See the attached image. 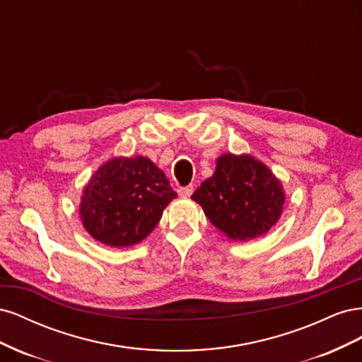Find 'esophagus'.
<instances>
[{
  "label": "esophagus",
  "mask_w": 362,
  "mask_h": 362,
  "mask_svg": "<svg viewBox=\"0 0 362 362\" xmlns=\"http://www.w3.org/2000/svg\"><path fill=\"white\" fill-rule=\"evenodd\" d=\"M192 193H193V185H185V187L178 189V194L181 198H190Z\"/></svg>",
  "instance_id": "esophagus-1"
}]
</instances>
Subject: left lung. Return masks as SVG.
Returning <instances> with one entry per match:
<instances>
[{
  "label": "left lung",
  "mask_w": 362,
  "mask_h": 362,
  "mask_svg": "<svg viewBox=\"0 0 362 362\" xmlns=\"http://www.w3.org/2000/svg\"><path fill=\"white\" fill-rule=\"evenodd\" d=\"M210 222L233 240H252L278 222L284 190L264 164L250 156L217 158L211 178L192 194Z\"/></svg>",
  "instance_id": "obj_1"
}]
</instances>
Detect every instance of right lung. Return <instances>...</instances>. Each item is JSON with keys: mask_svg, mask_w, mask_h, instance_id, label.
<instances>
[{"mask_svg": "<svg viewBox=\"0 0 362 362\" xmlns=\"http://www.w3.org/2000/svg\"><path fill=\"white\" fill-rule=\"evenodd\" d=\"M175 198L166 175L151 160L115 158L98 169L84 189L81 221L98 242L125 247L141 242Z\"/></svg>", "mask_w": 362, "mask_h": 362, "instance_id": "add662e5", "label": "right lung"}]
</instances>
